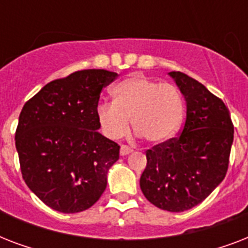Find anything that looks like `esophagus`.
I'll return each instance as SVG.
<instances>
[{
  "instance_id": "esophagus-1",
  "label": "esophagus",
  "mask_w": 248,
  "mask_h": 248,
  "mask_svg": "<svg viewBox=\"0 0 248 248\" xmlns=\"http://www.w3.org/2000/svg\"><path fill=\"white\" fill-rule=\"evenodd\" d=\"M131 152H132V149L130 147H127V145H121V151H120L121 155H130Z\"/></svg>"
}]
</instances>
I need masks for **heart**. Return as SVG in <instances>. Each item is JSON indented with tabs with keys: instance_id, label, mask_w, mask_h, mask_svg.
<instances>
[{
	"instance_id": "obj_1",
	"label": "heart",
	"mask_w": 248,
	"mask_h": 248,
	"mask_svg": "<svg viewBox=\"0 0 248 248\" xmlns=\"http://www.w3.org/2000/svg\"><path fill=\"white\" fill-rule=\"evenodd\" d=\"M112 96V103L101 101L96 107L97 122L109 139L126 135L131 120L134 131L148 143H165L184 118V97L172 83L132 75L113 87Z\"/></svg>"
}]
</instances>
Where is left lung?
I'll use <instances>...</instances> for the list:
<instances>
[{"label": "left lung", "mask_w": 248, "mask_h": 248, "mask_svg": "<svg viewBox=\"0 0 248 248\" xmlns=\"http://www.w3.org/2000/svg\"><path fill=\"white\" fill-rule=\"evenodd\" d=\"M186 100L180 135L145 152L140 188L151 203L170 212L200 204L224 180L234 126L220 97L183 72H170Z\"/></svg>", "instance_id": "obj_1"}]
</instances>
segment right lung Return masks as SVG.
Here are the masks:
<instances>
[{
	"mask_svg": "<svg viewBox=\"0 0 248 248\" xmlns=\"http://www.w3.org/2000/svg\"><path fill=\"white\" fill-rule=\"evenodd\" d=\"M117 77L105 69L75 72L44 86L21 109L15 132L21 175L52 210L85 211L107 188L120 145L97 131L96 107Z\"/></svg>",
	"mask_w": 248,
	"mask_h": 248,
	"instance_id": "1",
	"label": "right lung"
}]
</instances>
